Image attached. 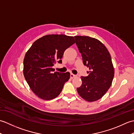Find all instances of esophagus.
<instances>
[{
  "label": "esophagus",
  "instance_id": "34e87169",
  "mask_svg": "<svg viewBox=\"0 0 134 134\" xmlns=\"http://www.w3.org/2000/svg\"><path fill=\"white\" fill-rule=\"evenodd\" d=\"M76 76V75H74V74H71V75H70V77H71V78H75Z\"/></svg>",
  "mask_w": 134,
  "mask_h": 134
}]
</instances>
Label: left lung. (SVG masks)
Here are the masks:
<instances>
[{"instance_id":"left-lung-1","label":"left lung","mask_w":134,"mask_h":134,"mask_svg":"<svg viewBox=\"0 0 134 134\" xmlns=\"http://www.w3.org/2000/svg\"><path fill=\"white\" fill-rule=\"evenodd\" d=\"M76 44L85 65L89 68L87 76H81L82 83L76 88L82 98L89 102L98 100L109 89L114 68L109 51L101 41L89 36H75Z\"/></svg>"}]
</instances>
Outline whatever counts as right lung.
<instances>
[{
    "label": "right lung",
    "mask_w": 134,
    "mask_h": 134,
    "mask_svg": "<svg viewBox=\"0 0 134 134\" xmlns=\"http://www.w3.org/2000/svg\"><path fill=\"white\" fill-rule=\"evenodd\" d=\"M75 42L72 36L49 35L33 42L24 60V75L32 92L39 98L51 100L58 97L70 74L54 72L56 62L62 63L65 49Z\"/></svg>",
    "instance_id": "obj_1"
}]
</instances>
